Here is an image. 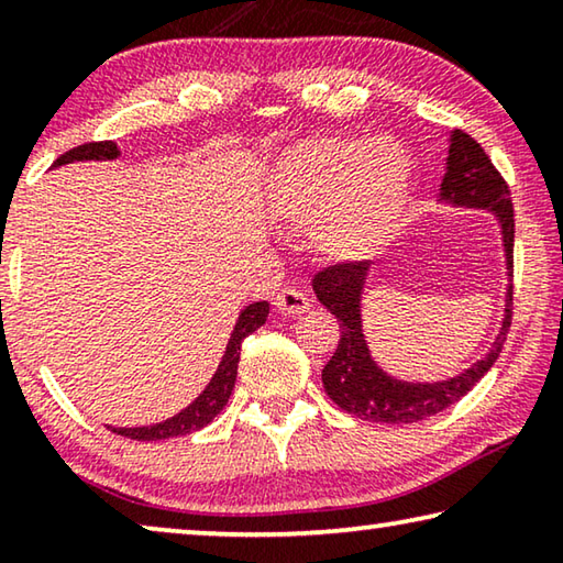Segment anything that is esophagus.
Listing matches in <instances>:
<instances>
[{
  "label": "esophagus",
  "mask_w": 563,
  "mask_h": 563,
  "mask_svg": "<svg viewBox=\"0 0 563 563\" xmlns=\"http://www.w3.org/2000/svg\"><path fill=\"white\" fill-rule=\"evenodd\" d=\"M275 310L283 312V316H302V312L310 310V300L300 290L285 288L275 295Z\"/></svg>",
  "instance_id": "obj_1"
}]
</instances>
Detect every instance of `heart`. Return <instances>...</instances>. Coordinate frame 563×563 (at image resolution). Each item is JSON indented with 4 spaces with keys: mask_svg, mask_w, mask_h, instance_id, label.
Listing matches in <instances>:
<instances>
[{
    "mask_svg": "<svg viewBox=\"0 0 563 563\" xmlns=\"http://www.w3.org/2000/svg\"><path fill=\"white\" fill-rule=\"evenodd\" d=\"M409 184L405 148L393 139H316L275 168L271 206L283 221L310 223L325 258H357L393 233Z\"/></svg>",
    "mask_w": 563,
    "mask_h": 563,
    "instance_id": "1",
    "label": "heart"
}]
</instances>
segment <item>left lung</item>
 I'll use <instances>...</instances> for the list:
<instances>
[{"label":"left lung","mask_w":563,"mask_h":563,"mask_svg":"<svg viewBox=\"0 0 563 563\" xmlns=\"http://www.w3.org/2000/svg\"><path fill=\"white\" fill-rule=\"evenodd\" d=\"M442 198L456 206L487 208L499 216L504 251H507V271L514 278V208L511 190L504 176L492 164L470 133L462 129L452 131L450 158L442 180ZM365 261H342L318 271L312 278V290L318 300L338 318L340 342L335 355L322 367V387L340 409L367 422L385 424H412L442 412L470 393L479 379L489 373L507 340L514 310V283L507 288V316H504L499 338L494 340L489 355L472 365L454 379L434 385L399 383L387 377L369 357L360 320V292L365 283Z\"/></svg>","instance_id":"left-lung-1"}]
</instances>
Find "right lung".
<instances>
[{
	"label": "right lung",
	"mask_w": 563,
	"mask_h": 563,
	"mask_svg": "<svg viewBox=\"0 0 563 563\" xmlns=\"http://www.w3.org/2000/svg\"><path fill=\"white\" fill-rule=\"evenodd\" d=\"M117 156H119V146L113 144V141H91V144H81L71 151H66V154H62L54 161V166L71 164V161H107V158H117ZM268 312H271V305L265 300L247 305V308L241 312V318H238V322H235L231 342H228V347H225L223 362L218 365L213 379L208 383L203 393L184 409V412H178L176 417H170L161 424L111 427V432L129 437V440H139V442H156V440H168V437H184V434H190L196 430H203L208 422H213V419L221 415V409L225 407L228 397H231V393H233L243 340L251 335V332L258 330L265 320H268Z\"/></svg>",
	"instance_id": "1"
}]
</instances>
